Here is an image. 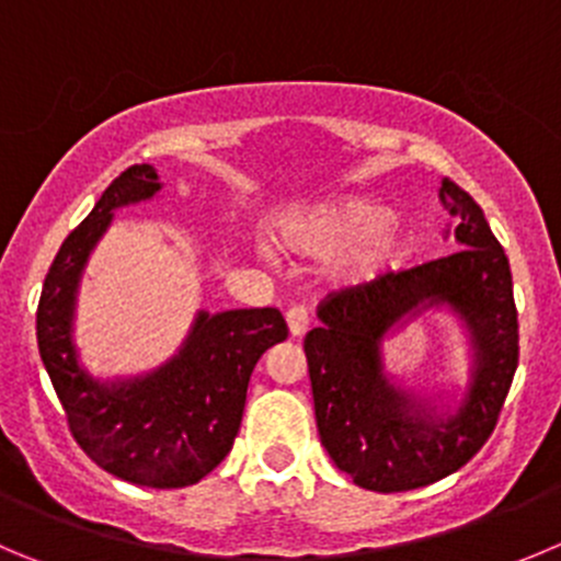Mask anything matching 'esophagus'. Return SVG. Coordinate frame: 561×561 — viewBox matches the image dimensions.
<instances>
[{
  "label": "esophagus",
  "instance_id": "34e87169",
  "mask_svg": "<svg viewBox=\"0 0 561 561\" xmlns=\"http://www.w3.org/2000/svg\"><path fill=\"white\" fill-rule=\"evenodd\" d=\"M285 318H287V329H290L293 337H301V334L310 329V312H307L305 307H290Z\"/></svg>",
  "mask_w": 561,
  "mask_h": 561
}]
</instances>
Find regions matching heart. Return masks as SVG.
<instances>
[{"mask_svg": "<svg viewBox=\"0 0 561 561\" xmlns=\"http://www.w3.org/2000/svg\"><path fill=\"white\" fill-rule=\"evenodd\" d=\"M279 240L305 260H337V279L348 287L376 285L399 274L417 251L415 227L363 193L285 218Z\"/></svg>", "mask_w": 561, "mask_h": 561, "instance_id": "obj_1", "label": "heart"}]
</instances>
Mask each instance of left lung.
<instances>
[{
  "label": "left lung",
  "instance_id": "obj_1",
  "mask_svg": "<svg viewBox=\"0 0 561 561\" xmlns=\"http://www.w3.org/2000/svg\"><path fill=\"white\" fill-rule=\"evenodd\" d=\"M439 202L457 218L454 238L462 249L376 285L329 293L318 307L321 327L305 337L323 448L354 484L374 493L417 490L470 462L493 434L517 368L510 260L457 182L443 180ZM432 306H448L463 321L474 354L454 413H439L383 374L386 334Z\"/></svg>",
  "mask_w": 561,
  "mask_h": 561
}]
</instances>
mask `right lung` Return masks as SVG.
Listing matches in <instances>:
<instances>
[{
  "label": "right lung",
  "mask_w": 561,
  "mask_h": 561,
  "mask_svg": "<svg viewBox=\"0 0 561 561\" xmlns=\"http://www.w3.org/2000/svg\"><path fill=\"white\" fill-rule=\"evenodd\" d=\"M162 191L151 165H133L110 182L85 221L62 240L44 279L38 352L68 428L107 473L138 486L176 490L202 481L232 451L256 359L287 337L279 310L198 312L180 352L160 368L99 381L75 345L77 287L113 213Z\"/></svg>",
  "instance_id": "1"
}]
</instances>
